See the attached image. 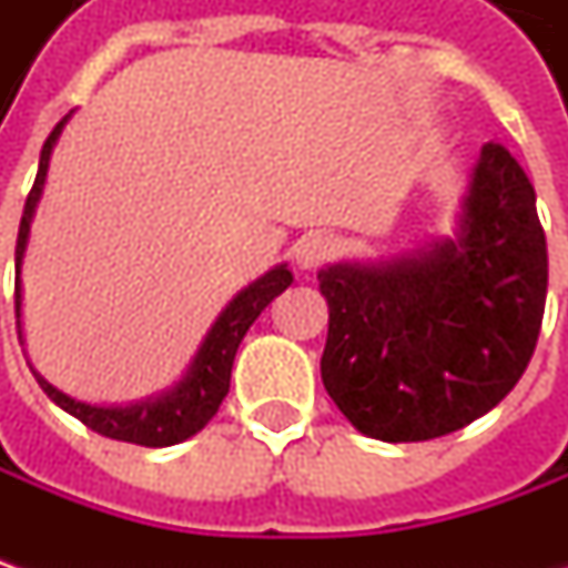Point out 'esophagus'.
Returning a JSON list of instances; mask_svg holds the SVG:
<instances>
[{"instance_id":"esophagus-1","label":"esophagus","mask_w":568,"mask_h":568,"mask_svg":"<svg viewBox=\"0 0 568 568\" xmlns=\"http://www.w3.org/2000/svg\"><path fill=\"white\" fill-rule=\"evenodd\" d=\"M335 252H338V240L332 236V233H306V236H300L294 246V258L300 268H318V265H325L328 258H335Z\"/></svg>"}]
</instances>
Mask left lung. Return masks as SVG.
Masks as SVG:
<instances>
[{
	"label": "left lung",
	"instance_id": "1",
	"mask_svg": "<svg viewBox=\"0 0 568 568\" xmlns=\"http://www.w3.org/2000/svg\"><path fill=\"white\" fill-rule=\"evenodd\" d=\"M322 382L382 443H424L484 417L521 379L547 303L535 186L503 144L474 166L455 240L382 265H328Z\"/></svg>",
	"mask_w": 568,
	"mask_h": 568
}]
</instances>
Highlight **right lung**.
I'll list each match as a JSON object with an SVG mask.
<instances>
[{
	"mask_svg": "<svg viewBox=\"0 0 568 568\" xmlns=\"http://www.w3.org/2000/svg\"><path fill=\"white\" fill-rule=\"evenodd\" d=\"M69 116L62 122H55V129L50 132V139L43 142V151H40L37 180H33V189L28 192L24 214H21V227H18V246H14V272L18 274H21V258H24V246H28V233H31L33 207L40 202L43 180H47L50 154H53L55 139H59V132L69 122ZM291 281H294V274L287 272V265H277L268 274H262L258 281H252L246 291H240V294L233 296L227 303V310L211 325V332L202 341L195 361L189 363L186 376L180 379L176 388L164 392L161 398L129 404V407H98V404L75 402V398H69L59 388H53L43 376H37V373L33 376L40 382V388L62 410H69L72 417H78L84 426H91L100 436H110V439H120V443H135V446L148 448L176 446V443H183L189 436H195L217 414L221 402L227 398L230 369H233V357H236L240 341H243V335L250 332L252 322L258 318V313L272 303L274 296L284 294L291 287ZM14 316H21V277L14 281ZM18 338H21V332H18Z\"/></svg>",
	"mask_w": 568,
	"mask_h": 568,
	"instance_id": "right-lung-1",
	"label": "right lung"
}]
</instances>
